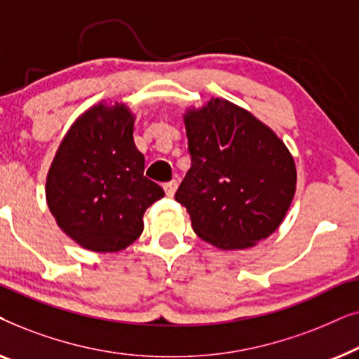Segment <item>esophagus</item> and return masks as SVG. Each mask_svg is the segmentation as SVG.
Here are the masks:
<instances>
[{
	"instance_id": "1",
	"label": "esophagus",
	"mask_w": 359,
	"mask_h": 359,
	"mask_svg": "<svg viewBox=\"0 0 359 359\" xmlns=\"http://www.w3.org/2000/svg\"><path fill=\"white\" fill-rule=\"evenodd\" d=\"M176 188H178V181H176V180H171V181H168V183L163 184L165 193H166V196H170V198L175 194Z\"/></svg>"
}]
</instances>
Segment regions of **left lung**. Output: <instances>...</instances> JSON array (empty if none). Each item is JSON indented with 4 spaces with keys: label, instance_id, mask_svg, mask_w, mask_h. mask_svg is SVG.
<instances>
[{
    "label": "left lung",
    "instance_id": "1",
    "mask_svg": "<svg viewBox=\"0 0 359 359\" xmlns=\"http://www.w3.org/2000/svg\"><path fill=\"white\" fill-rule=\"evenodd\" d=\"M191 168L175 199L194 232L242 250L283 222L296 193V166L276 134L242 107L212 100L184 116Z\"/></svg>",
    "mask_w": 359,
    "mask_h": 359
}]
</instances>
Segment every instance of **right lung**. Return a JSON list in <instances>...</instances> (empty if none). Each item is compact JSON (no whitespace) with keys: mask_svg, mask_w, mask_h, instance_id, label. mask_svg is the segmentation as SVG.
Listing matches in <instances>:
<instances>
[{"mask_svg":"<svg viewBox=\"0 0 359 359\" xmlns=\"http://www.w3.org/2000/svg\"><path fill=\"white\" fill-rule=\"evenodd\" d=\"M126 106L97 104L68 130L47 176V204L58 227L83 248L119 252L144 230L145 210L165 196L144 176Z\"/></svg>","mask_w":359,"mask_h":359,"instance_id":"obj_1","label":"right lung"}]
</instances>
